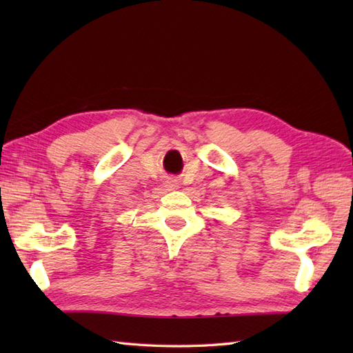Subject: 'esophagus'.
<instances>
[{"mask_svg":"<svg viewBox=\"0 0 353 353\" xmlns=\"http://www.w3.org/2000/svg\"><path fill=\"white\" fill-rule=\"evenodd\" d=\"M165 188H167L168 191H172V190H177L179 188V179L177 177H168L167 181H165Z\"/></svg>","mask_w":353,"mask_h":353,"instance_id":"esophagus-1","label":"esophagus"}]
</instances>
